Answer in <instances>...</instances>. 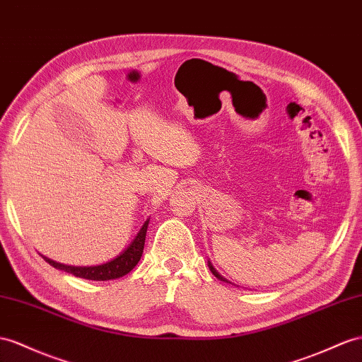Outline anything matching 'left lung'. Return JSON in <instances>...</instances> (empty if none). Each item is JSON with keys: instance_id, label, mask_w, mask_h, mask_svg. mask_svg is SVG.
Returning a JSON list of instances; mask_svg holds the SVG:
<instances>
[{"instance_id": "obj_1", "label": "left lung", "mask_w": 362, "mask_h": 362, "mask_svg": "<svg viewBox=\"0 0 362 362\" xmlns=\"http://www.w3.org/2000/svg\"><path fill=\"white\" fill-rule=\"evenodd\" d=\"M208 266H209V271L212 272V275H214V276H217L220 281H226V283H230V281H228V280H226V278H223V276H221V275H220V274L217 272V269H216V267H214V266H212V263H211V262H208Z\"/></svg>"}]
</instances>
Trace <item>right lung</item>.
I'll return each instance as SVG.
<instances>
[{
	"label": "right lung",
	"instance_id": "1",
	"mask_svg": "<svg viewBox=\"0 0 362 362\" xmlns=\"http://www.w3.org/2000/svg\"><path fill=\"white\" fill-rule=\"evenodd\" d=\"M148 223H150V218L145 220L142 228L139 229V233L133 238V242L129 243L122 252L116 255L111 260L96 264V266H71V264H64L52 260V258L44 257L42 258L47 262L54 269H59L64 272H69L79 278H86V280H95V281H108V280H116L132 272L134 266L141 262V257L144 252L145 246V237H146V229Z\"/></svg>",
	"mask_w": 362,
	"mask_h": 362
}]
</instances>
